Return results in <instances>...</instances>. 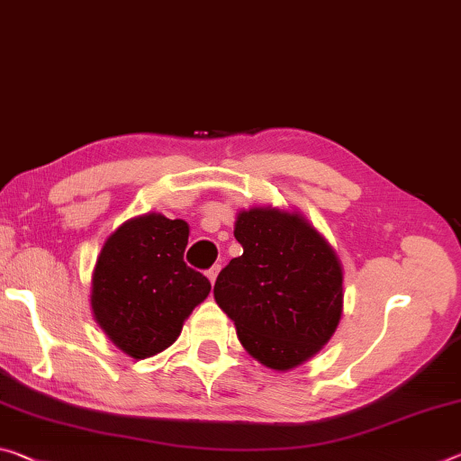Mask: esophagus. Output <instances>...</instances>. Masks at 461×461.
<instances>
[{"label":"esophagus","instance_id":"esophagus-1","mask_svg":"<svg viewBox=\"0 0 461 461\" xmlns=\"http://www.w3.org/2000/svg\"><path fill=\"white\" fill-rule=\"evenodd\" d=\"M217 275H219V267L215 265V267H211L209 270H207V276H209V281H211V285H215V279H217Z\"/></svg>","mask_w":461,"mask_h":461}]
</instances>
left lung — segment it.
Returning <instances> with one entry per match:
<instances>
[{"mask_svg":"<svg viewBox=\"0 0 461 461\" xmlns=\"http://www.w3.org/2000/svg\"><path fill=\"white\" fill-rule=\"evenodd\" d=\"M242 257L215 281V302L254 359L287 371L322 348L342 313V267L299 213L254 207L236 217Z\"/></svg>","mask_w":461,"mask_h":461,"instance_id":"1","label":"left lung"}]
</instances>
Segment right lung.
<instances>
[{
	"label": "right lung",
	"mask_w": 461,
	"mask_h": 461,
	"mask_svg": "<svg viewBox=\"0 0 461 461\" xmlns=\"http://www.w3.org/2000/svg\"><path fill=\"white\" fill-rule=\"evenodd\" d=\"M188 223L133 217L111 233L92 275V312L122 353L145 359L172 345L211 283L185 262Z\"/></svg>",
	"instance_id": "add662e5"
}]
</instances>
